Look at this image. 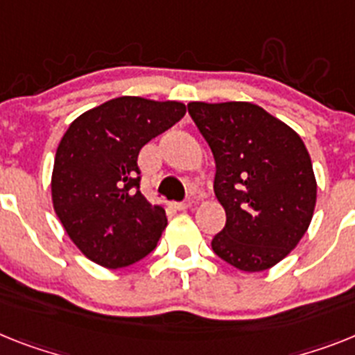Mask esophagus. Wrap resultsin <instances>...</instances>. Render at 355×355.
<instances>
[{
	"instance_id": "obj_1",
	"label": "esophagus",
	"mask_w": 355,
	"mask_h": 355,
	"mask_svg": "<svg viewBox=\"0 0 355 355\" xmlns=\"http://www.w3.org/2000/svg\"><path fill=\"white\" fill-rule=\"evenodd\" d=\"M189 207H191V202H177V204H175V209L178 211H186L189 209Z\"/></svg>"
}]
</instances>
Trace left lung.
<instances>
[{
    "label": "left lung",
    "mask_w": 355,
    "mask_h": 355,
    "mask_svg": "<svg viewBox=\"0 0 355 355\" xmlns=\"http://www.w3.org/2000/svg\"><path fill=\"white\" fill-rule=\"evenodd\" d=\"M187 112L213 151L214 195L227 216L211 242L214 254L245 272L270 269L314 214L318 187L305 144L252 103H189Z\"/></svg>",
    "instance_id": "left-lung-1"
}]
</instances>
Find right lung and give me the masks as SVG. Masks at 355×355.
<instances>
[{
  "label": "right lung",
  "instance_id": "obj_1",
  "mask_svg": "<svg viewBox=\"0 0 355 355\" xmlns=\"http://www.w3.org/2000/svg\"><path fill=\"white\" fill-rule=\"evenodd\" d=\"M186 115L177 101L117 97L71 122L59 142L52 200L71 242L95 263L121 269L153 251L166 211L141 193L139 151Z\"/></svg>",
  "mask_w": 355,
  "mask_h": 355
}]
</instances>
